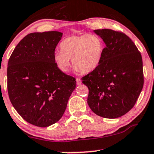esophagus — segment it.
Returning a JSON list of instances; mask_svg holds the SVG:
<instances>
[{
    "label": "esophagus",
    "mask_w": 154,
    "mask_h": 154,
    "mask_svg": "<svg viewBox=\"0 0 154 154\" xmlns=\"http://www.w3.org/2000/svg\"><path fill=\"white\" fill-rule=\"evenodd\" d=\"M76 81H77V85H80V84L82 83V80L80 79V78H76Z\"/></svg>",
    "instance_id": "1"
}]
</instances>
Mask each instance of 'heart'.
Returning <instances> with one entry per match:
<instances>
[{"mask_svg":"<svg viewBox=\"0 0 154 154\" xmlns=\"http://www.w3.org/2000/svg\"><path fill=\"white\" fill-rule=\"evenodd\" d=\"M60 48L61 51L54 54L53 60L60 71L67 72L72 59L76 72L89 73L100 65L104 43L97 35L85 34L64 39L60 42Z\"/></svg>","mask_w":154,"mask_h":154,"instance_id":"1","label":"heart"}]
</instances>
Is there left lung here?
<instances>
[{
    "instance_id": "1",
    "label": "left lung",
    "mask_w": 154,
    "mask_h": 154,
    "mask_svg": "<svg viewBox=\"0 0 154 154\" xmlns=\"http://www.w3.org/2000/svg\"><path fill=\"white\" fill-rule=\"evenodd\" d=\"M104 42L99 67L82 78L88 87L87 103L97 115L116 119L134 107L143 86L141 54L123 32L94 30Z\"/></svg>"
}]
</instances>
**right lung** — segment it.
<instances>
[{"instance_id":"add662e5","label":"right lung","mask_w":154,"mask_h":154,"mask_svg":"<svg viewBox=\"0 0 154 154\" xmlns=\"http://www.w3.org/2000/svg\"><path fill=\"white\" fill-rule=\"evenodd\" d=\"M63 33L28 34L17 45L8 63L10 100L23 119L47 127L58 122L76 87L75 78L60 71L53 55Z\"/></svg>"}]
</instances>
